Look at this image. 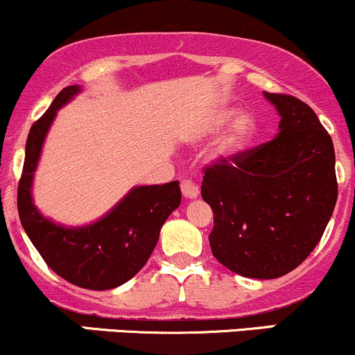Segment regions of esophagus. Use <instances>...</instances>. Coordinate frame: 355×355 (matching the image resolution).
<instances>
[{
	"label": "esophagus",
	"mask_w": 355,
	"mask_h": 355,
	"mask_svg": "<svg viewBox=\"0 0 355 355\" xmlns=\"http://www.w3.org/2000/svg\"><path fill=\"white\" fill-rule=\"evenodd\" d=\"M180 189L184 197H187V199H196V197L199 196V189H197V185H193L189 178L180 182Z\"/></svg>",
	"instance_id": "1"
}]
</instances>
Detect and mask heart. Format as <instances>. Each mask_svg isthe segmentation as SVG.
<instances>
[{"label":"heart","instance_id":"obj_1","mask_svg":"<svg viewBox=\"0 0 355 355\" xmlns=\"http://www.w3.org/2000/svg\"><path fill=\"white\" fill-rule=\"evenodd\" d=\"M236 117V110H231V109H225L214 115L212 119L211 125H209V130L211 132H218L225 128L226 124H230L233 119ZM257 134V121L252 117V115L243 114L240 117H236V121L233 122L230 129L223 134V137L219 139L218 143V151L221 155H234V153L241 151L252 143V139L255 137Z\"/></svg>","mask_w":355,"mask_h":355}]
</instances>
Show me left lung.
<instances>
[{"instance_id": "obj_1", "label": "left lung", "mask_w": 355, "mask_h": 355, "mask_svg": "<svg viewBox=\"0 0 355 355\" xmlns=\"http://www.w3.org/2000/svg\"><path fill=\"white\" fill-rule=\"evenodd\" d=\"M281 132L204 168L212 255L236 274L275 279L303 263L322 240L337 202L335 149L308 103L268 93Z\"/></svg>"}]
</instances>
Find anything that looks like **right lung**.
Returning <instances> with one entry per match:
<instances>
[{"instance_id": "add662e5", "label": "right lung", "mask_w": 355, "mask_h": 355, "mask_svg": "<svg viewBox=\"0 0 355 355\" xmlns=\"http://www.w3.org/2000/svg\"><path fill=\"white\" fill-rule=\"evenodd\" d=\"M78 92V87L61 89L46 114L30 128L17 206L25 233L55 274L74 286L105 291L128 282L148 262L159 230L180 206L182 192L177 180L136 187L105 218L76 230L55 226L42 218L30 197L33 171L55 112Z\"/></svg>"}]
</instances>
